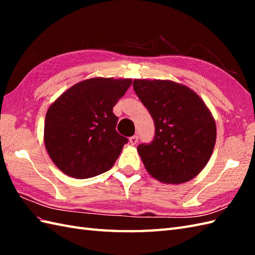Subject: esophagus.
Returning <instances> with one entry per match:
<instances>
[{
    "instance_id": "1",
    "label": "esophagus",
    "mask_w": 255,
    "mask_h": 255,
    "mask_svg": "<svg viewBox=\"0 0 255 255\" xmlns=\"http://www.w3.org/2000/svg\"><path fill=\"white\" fill-rule=\"evenodd\" d=\"M129 142H130V144L134 145L137 142H138V136H132L129 138Z\"/></svg>"
}]
</instances>
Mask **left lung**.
I'll return each mask as SVG.
<instances>
[{
  "label": "left lung",
  "instance_id": "left-lung-1",
  "mask_svg": "<svg viewBox=\"0 0 255 255\" xmlns=\"http://www.w3.org/2000/svg\"><path fill=\"white\" fill-rule=\"evenodd\" d=\"M133 90L153 118L152 142L138 145L149 174L162 183L181 184L198 175L216 143V122L204 101L170 80H133Z\"/></svg>",
  "mask_w": 255,
  "mask_h": 255
}]
</instances>
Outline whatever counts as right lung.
Instances as JSON below:
<instances>
[{
	"instance_id": "right-lung-1",
	"label": "right lung",
	"mask_w": 255,
	"mask_h": 255,
	"mask_svg": "<svg viewBox=\"0 0 255 255\" xmlns=\"http://www.w3.org/2000/svg\"><path fill=\"white\" fill-rule=\"evenodd\" d=\"M131 83V79L113 78L81 81L48 108L45 147L64 174L82 180L115 164L128 139L116 131L113 107Z\"/></svg>"
}]
</instances>
